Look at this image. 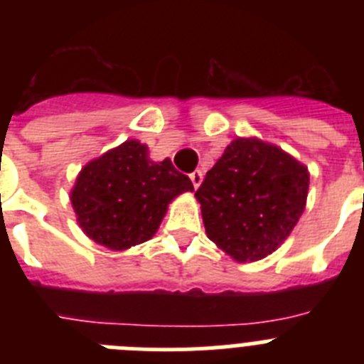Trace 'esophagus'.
Returning <instances> with one entry per match:
<instances>
[{
  "instance_id": "34e87169",
  "label": "esophagus",
  "mask_w": 364,
  "mask_h": 364,
  "mask_svg": "<svg viewBox=\"0 0 364 364\" xmlns=\"http://www.w3.org/2000/svg\"><path fill=\"white\" fill-rule=\"evenodd\" d=\"M189 178H191V182H193V186H195V188H198V186L202 184V171H193L191 175H189Z\"/></svg>"
}]
</instances>
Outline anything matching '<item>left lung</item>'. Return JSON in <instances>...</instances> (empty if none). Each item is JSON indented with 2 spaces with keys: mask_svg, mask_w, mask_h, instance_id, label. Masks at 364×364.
I'll list each match as a JSON object with an SVG mask.
<instances>
[{
  "mask_svg": "<svg viewBox=\"0 0 364 364\" xmlns=\"http://www.w3.org/2000/svg\"><path fill=\"white\" fill-rule=\"evenodd\" d=\"M310 171L257 136L235 138L195 197L208 239L237 262L272 255L306 208Z\"/></svg>",
  "mask_w": 364,
  "mask_h": 364,
  "instance_id": "8db88e82",
  "label": "left lung"
}]
</instances>
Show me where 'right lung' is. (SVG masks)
<instances>
[{
	"mask_svg": "<svg viewBox=\"0 0 364 364\" xmlns=\"http://www.w3.org/2000/svg\"><path fill=\"white\" fill-rule=\"evenodd\" d=\"M193 191L171 160L154 162L140 140H125L87 162L70 189L80 228L100 246L124 252L159 231L167 205Z\"/></svg>",
	"mask_w": 364,
	"mask_h": 364,
	"instance_id": "add662e5",
	"label": "right lung"
}]
</instances>
